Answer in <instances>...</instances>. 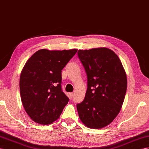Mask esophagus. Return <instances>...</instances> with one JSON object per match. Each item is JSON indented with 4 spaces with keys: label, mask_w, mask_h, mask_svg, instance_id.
<instances>
[{
    "label": "esophagus",
    "mask_w": 149,
    "mask_h": 149,
    "mask_svg": "<svg viewBox=\"0 0 149 149\" xmlns=\"http://www.w3.org/2000/svg\"><path fill=\"white\" fill-rule=\"evenodd\" d=\"M74 93H69V97H70V99H72V97H74Z\"/></svg>",
    "instance_id": "1"
}]
</instances>
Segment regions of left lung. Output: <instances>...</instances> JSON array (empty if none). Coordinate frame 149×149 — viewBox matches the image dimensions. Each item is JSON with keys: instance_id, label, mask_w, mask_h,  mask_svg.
<instances>
[{"instance_id": "1", "label": "left lung", "mask_w": 149, "mask_h": 149, "mask_svg": "<svg viewBox=\"0 0 149 149\" xmlns=\"http://www.w3.org/2000/svg\"><path fill=\"white\" fill-rule=\"evenodd\" d=\"M86 71L85 98L77 104L80 119L86 127L99 129L108 125L119 113L127 88V79L120 58L107 48L77 52Z\"/></svg>"}]
</instances>
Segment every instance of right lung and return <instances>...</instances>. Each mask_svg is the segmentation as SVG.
<instances>
[{
    "mask_svg": "<svg viewBox=\"0 0 149 149\" xmlns=\"http://www.w3.org/2000/svg\"><path fill=\"white\" fill-rule=\"evenodd\" d=\"M77 52L41 49L22 69L20 94L26 112L37 123L49 125L60 117L69 99L62 91V70Z\"/></svg>",
    "mask_w": 149,
    "mask_h": 149,
    "instance_id": "1",
    "label": "right lung"
}]
</instances>
